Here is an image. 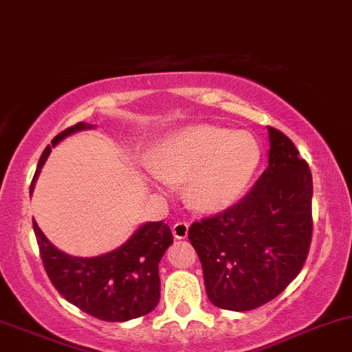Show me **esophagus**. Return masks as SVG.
Listing matches in <instances>:
<instances>
[{"label":"esophagus","instance_id":"34e87169","mask_svg":"<svg viewBox=\"0 0 352 352\" xmlns=\"http://www.w3.org/2000/svg\"><path fill=\"white\" fill-rule=\"evenodd\" d=\"M172 232H173V237H175V239H185V237H187V234H188V223L187 222L173 223Z\"/></svg>","mask_w":352,"mask_h":352}]
</instances>
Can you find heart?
I'll use <instances>...</instances> for the list:
<instances>
[{"instance_id": "1", "label": "heart", "mask_w": 352, "mask_h": 352, "mask_svg": "<svg viewBox=\"0 0 352 352\" xmlns=\"http://www.w3.org/2000/svg\"><path fill=\"white\" fill-rule=\"evenodd\" d=\"M158 180L187 179L185 197L204 210H219L241 199L261 164L258 142L247 132L197 125L170 133L146 157Z\"/></svg>"}]
</instances>
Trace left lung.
<instances>
[{"label":"left lung","mask_w":352,"mask_h":352,"mask_svg":"<svg viewBox=\"0 0 352 352\" xmlns=\"http://www.w3.org/2000/svg\"><path fill=\"white\" fill-rule=\"evenodd\" d=\"M269 129V167L234 206L188 229L207 296L227 311H252L296 279L312 239V175L291 138Z\"/></svg>","instance_id":"left-lung-1"}]
</instances>
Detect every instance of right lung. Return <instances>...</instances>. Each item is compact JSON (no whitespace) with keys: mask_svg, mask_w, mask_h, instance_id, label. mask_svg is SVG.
<instances>
[{"mask_svg":"<svg viewBox=\"0 0 352 352\" xmlns=\"http://www.w3.org/2000/svg\"><path fill=\"white\" fill-rule=\"evenodd\" d=\"M85 129H91L90 123L80 122L69 126L53 138L52 146ZM52 146L48 145L41 153L33 182L41 172ZM33 229L50 280L73 306L108 322L142 318L157 307L160 300L158 262L173 242L167 223L162 220L145 223L113 252L90 258L63 254L45 237L36 222H33Z\"/></svg>","mask_w":352,"mask_h":352,"instance_id":"right-lung-1","label":"right lung"}]
</instances>
